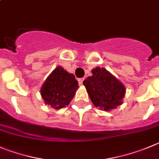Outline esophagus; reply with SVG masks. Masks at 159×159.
<instances>
[{
	"mask_svg": "<svg viewBox=\"0 0 159 159\" xmlns=\"http://www.w3.org/2000/svg\"><path fill=\"white\" fill-rule=\"evenodd\" d=\"M84 78H79V79H78V83H79L80 85H82V84H83V81H84Z\"/></svg>",
	"mask_w": 159,
	"mask_h": 159,
	"instance_id": "34e87169",
	"label": "esophagus"
}]
</instances>
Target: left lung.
Masks as SVG:
<instances>
[{"instance_id":"obj_1","label":"left lung","mask_w":159,"mask_h":159,"mask_svg":"<svg viewBox=\"0 0 159 159\" xmlns=\"http://www.w3.org/2000/svg\"><path fill=\"white\" fill-rule=\"evenodd\" d=\"M92 73L83 84L94 106L109 111L121 105L125 93L122 83L105 68L96 67Z\"/></svg>"}]
</instances>
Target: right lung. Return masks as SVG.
Returning <instances> with one entry per match:
<instances>
[{"label":"right lung","instance_id":"add662e5","mask_svg":"<svg viewBox=\"0 0 159 159\" xmlns=\"http://www.w3.org/2000/svg\"><path fill=\"white\" fill-rule=\"evenodd\" d=\"M79 88L75 75L61 66H57L47 78L41 89V95L45 104L58 110L70 103Z\"/></svg>","mask_w":159,"mask_h":159}]
</instances>
